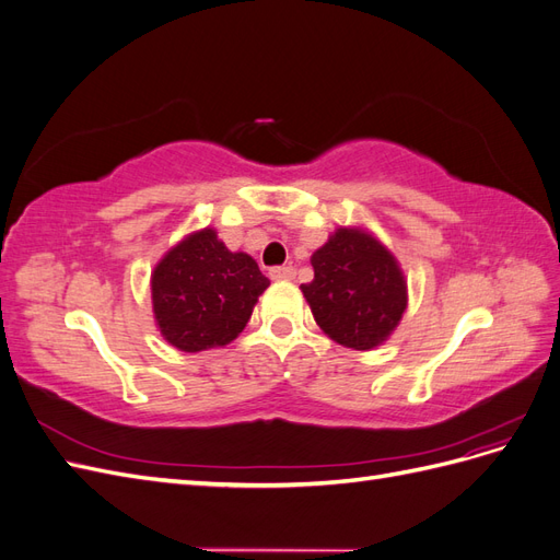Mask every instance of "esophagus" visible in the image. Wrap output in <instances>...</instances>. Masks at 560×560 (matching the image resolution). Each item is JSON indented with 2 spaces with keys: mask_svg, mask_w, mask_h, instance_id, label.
Here are the masks:
<instances>
[{
  "mask_svg": "<svg viewBox=\"0 0 560 560\" xmlns=\"http://www.w3.org/2000/svg\"><path fill=\"white\" fill-rule=\"evenodd\" d=\"M294 276H296V268H292V266L270 268V278L273 280H294Z\"/></svg>",
  "mask_w": 560,
  "mask_h": 560,
  "instance_id": "obj_1",
  "label": "esophagus"
}]
</instances>
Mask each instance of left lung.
Listing matches in <instances>:
<instances>
[{
  "label": "left lung",
  "mask_w": 560,
  "mask_h": 560,
  "mask_svg": "<svg viewBox=\"0 0 560 560\" xmlns=\"http://www.w3.org/2000/svg\"><path fill=\"white\" fill-rule=\"evenodd\" d=\"M315 278L301 284L313 317L331 341L374 350L399 327L409 303L395 254L364 226H338L311 257Z\"/></svg>",
  "instance_id": "8db88e82"
}]
</instances>
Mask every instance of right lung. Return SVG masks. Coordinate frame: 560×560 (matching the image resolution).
Returning a JSON list of instances; mask_svg holds the SVG:
<instances>
[{
	"label": "right lung",
	"mask_w": 560,
	"mask_h": 560,
	"mask_svg": "<svg viewBox=\"0 0 560 560\" xmlns=\"http://www.w3.org/2000/svg\"><path fill=\"white\" fill-rule=\"evenodd\" d=\"M270 280L212 226L167 249L151 270V308L161 336L182 352L224 348L247 327Z\"/></svg>",
	"instance_id": "1"
}]
</instances>
